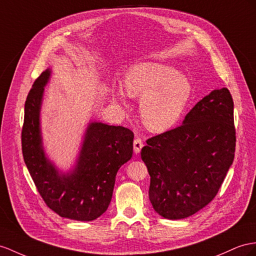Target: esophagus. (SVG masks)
<instances>
[{
	"label": "esophagus",
	"mask_w": 256,
	"mask_h": 256,
	"mask_svg": "<svg viewBox=\"0 0 256 256\" xmlns=\"http://www.w3.org/2000/svg\"><path fill=\"white\" fill-rule=\"evenodd\" d=\"M144 144H142V140L140 138V137H136V138L134 140V142H133V147H134V152L135 154H138L140 152V149L142 148Z\"/></svg>",
	"instance_id": "esophagus-1"
}]
</instances>
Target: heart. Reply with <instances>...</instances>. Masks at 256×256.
<instances>
[{"label": "heart", "mask_w": 256, "mask_h": 256, "mask_svg": "<svg viewBox=\"0 0 256 256\" xmlns=\"http://www.w3.org/2000/svg\"><path fill=\"white\" fill-rule=\"evenodd\" d=\"M140 98L142 121L152 132H163L178 121L190 98L192 88L187 78L178 71L154 62H138L130 67L124 76V92L116 95L123 100L124 93Z\"/></svg>", "instance_id": "1"}]
</instances>
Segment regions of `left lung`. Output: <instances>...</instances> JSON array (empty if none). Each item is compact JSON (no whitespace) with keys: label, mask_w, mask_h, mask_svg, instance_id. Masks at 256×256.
<instances>
[{"label":"left lung","mask_w":256,"mask_h":256,"mask_svg":"<svg viewBox=\"0 0 256 256\" xmlns=\"http://www.w3.org/2000/svg\"><path fill=\"white\" fill-rule=\"evenodd\" d=\"M146 142L140 154L154 211L168 220L194 215L215 198L234 158L230 92L214 90L196 104L182 126Z\"/></svg>","instance_id":"8db88e82"}]
</instances>
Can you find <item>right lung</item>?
Listing matches in <instances>:
<instances>
[{
    "label": "right lung",
    "instance_id": "add662e5",
    "mask_svg": "<svg viewBox=\"0 0 256 256\" xmlns=\"http://www.w3.org/2000/svg\"><path fill=\"white\" fill-rule=\"evenodd\" d=\"M50 76V69L42 72L24 104V160L38 194L50 210L62 218L94 220L109 206L118 170L132 158L134 134L123 126L92 122L74 172L60 174L45 156L40 130L42 97Z\"/></svg>",
    "mask_w": 256,
    "mask_h": 256
}]
</instances>
